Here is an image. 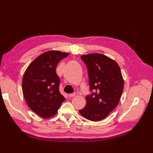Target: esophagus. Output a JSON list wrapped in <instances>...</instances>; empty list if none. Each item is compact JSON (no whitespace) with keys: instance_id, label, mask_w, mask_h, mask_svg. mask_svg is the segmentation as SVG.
<instances>
[{"instance_id":"34e87169","label":"esophagus","mask_w":153,"mask_h":153,"mask_svg":"<svg viewBox=\"0 0 153 153\" xmlns=\"http://www.w3.org/2000/svg\"><path fill=\"white\" fill-rule=\"evenodd\" d=\"M76 94H75V93H72V94H69V97H74V96L76 95Z\"/></svg>"}]
</instances>
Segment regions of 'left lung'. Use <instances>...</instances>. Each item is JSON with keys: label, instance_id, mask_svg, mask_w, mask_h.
<instances>
[{"label": "left lung", "instance_id": "left-lung-1", "mask_svg": "<svg viewBox=\"0 0 153 153\" xmlns=\"http://www.w3.org/2000/svg\"><path fill=\"white\" fill-rule=\"evenodd\" d=\"M85 64L89 78L90 89L86 105L79 113L93 122L105 118L118 105L124 88V80L117 62L100 53L81 56Z\"/></svg>", "mask_w": 153, "mask_h": 153}]
</instances>
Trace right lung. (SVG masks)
Segmentation results:
<instances>
[{
  "mask_svg": "<svg viewBox=\"0 0 153 153\" xmlns=\"http://www.w3.org/2000/svg\"><path fill=\"white\" fill-rule=\"evenodd\" d=\"M69 54L51 50L38 56L27 68L22 91L29 108L39 117L54 116L65 98L61 94L60 79L56 73L58 63Z\"/></svg>",
  "mask_w": 153,
  "mask_h": 153,
  "instance_id": "1",
  "label": "right lung"
}]
</instances>
